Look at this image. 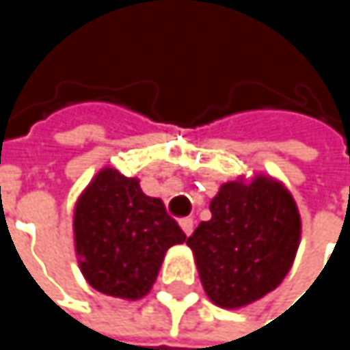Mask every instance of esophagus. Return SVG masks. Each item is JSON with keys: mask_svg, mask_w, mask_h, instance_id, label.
Listing matches in <instances>:
<instances>
[{"mask_svg": "<svg viewBox=\"0 0 350 350\" xmlns=\"http://www.w3.org/2000/svg\"><path fill=\"white\" fill-rule=\"evenodd\" d=\"M180 227H182L184 235L188 237V235H192V229H194V221H192V219H182V221H180Z\"/></svg>", "mask_w": 350, "mask_h": 350, "instance_id": "1", "label": "esophagus"}]
</instances>
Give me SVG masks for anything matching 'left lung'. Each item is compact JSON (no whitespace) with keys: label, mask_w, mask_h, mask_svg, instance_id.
Masks as SVG:
<instances>
[{"label":"left lung","mask_w":350,"mask_h":350,"mask_svg":"<svg viewBox=\"0 0 350 350\" xmlns=\"http://www.w3.org/2000/svg\"><path fill=\"white\" fill-rule=\"evenodd\" d=\"M211 215L186 241L211 302L233 310L275 290L302 233L290 190L263 174L225 182L211 200Z\"/></svg>","instance_id":"left-lung-1"}]
</instances>
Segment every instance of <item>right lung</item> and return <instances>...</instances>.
Instances as JSON below:
<instances>
[{
	"label": "right lung",
	"instance_id": "1",
	"mask_svg": "<svg viewBox=\"0 0 350 350\" xmlns=\"http://www.w3.org/2000/svg\"><path fill=\"white\" fill-rule=\"evenodd\" d=\"M72 229L85 280L97 292L123 300L144 298L166 251L186 241L164 202L144 194L137 178L115 168H103L83 190Z\"/></svg>",
	"mask_w": 350,
	"mask_h": 350
}]
</instances>
